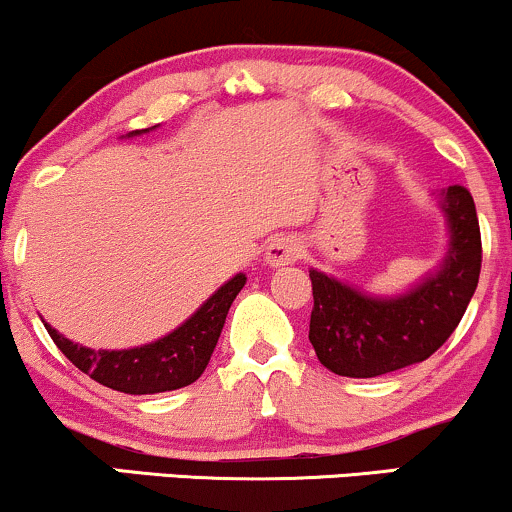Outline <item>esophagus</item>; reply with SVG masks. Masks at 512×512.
I'll list each match as a JSON object with an SVG mask.
<instances>
[{
    "instance_id": "34e87169",
    "label": "esophagus",
    "mask_w": 512,
    "mask_h": 512,
    "mask_svg": "<svg viewBox=\"0 0 512 512\" xmlns=\"http://www.w3.org/2000/svg\"><path fill=\"white\" fill-rule=\"evenodd\" d=\"M301 255H303V245L298 243L296 238L281 236V238H274L272 243L267 245V255H264V260H267L269 267H286V264H293Z\"/></svg>"
}]
</instances>
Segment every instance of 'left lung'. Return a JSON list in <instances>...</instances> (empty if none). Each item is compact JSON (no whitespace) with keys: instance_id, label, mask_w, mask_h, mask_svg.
I'll return each instance as SVG.
<instances>
[{"instance_id":"1","label":"left lung","mask_w":512,"mask_h":512,"mask_svg":"<svg viewBox=\"0 0 512 512\" xmlns=\"http://www.w3.org/2000/svg\"><path fill=\"white\" fill-rule=\"evenodd\" d=\"M450 250L438 274L399 298H368L332 276L310 269V344L332 373L375 378L428 356L448 342L472 301L481 272V231L472 192H443Z\"/></svg>"}]
</instances>
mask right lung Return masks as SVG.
<instances>
[{"mask_svg":"<svg viewBox=\"0 0 512 512\" xmlns=\"http://www.w3.org/2000/svg\"><path fill=\"white\" fill-rule=\"evenodd\" d=\"M132 134H139V129ZM243 286L245 274H236L185 325L170 332L168 337L154 344L137 346V349L93 351L69 342L60 332L52 330L48 322H45V330L57 349L96 383L125 392V395H156V392L178 390V387L195 383L204 373L221 337L228 308Z\"/></svg>","mask_w":512,"mask_h":512,"instance_id":"right-lung-1","label":"right lung"}]
</instances>
